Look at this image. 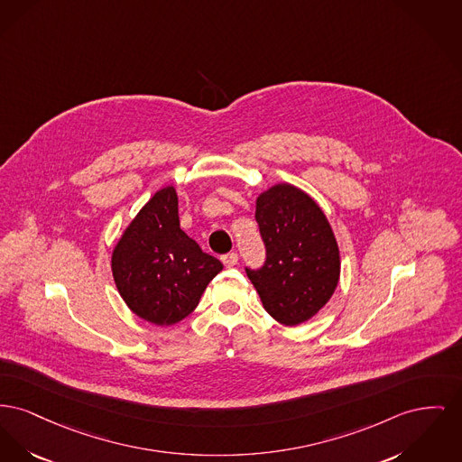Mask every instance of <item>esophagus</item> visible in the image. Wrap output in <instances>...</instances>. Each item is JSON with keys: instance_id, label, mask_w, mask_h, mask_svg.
Masks as SVG:
<instances>
[{"instance_id": "obj_1", "label": "esophagus", "mask_w": 462, "mask_h": 462, "mask_svg": "<svg viewBox=\"0 0 462 462\" xmlns=\"http://www.w3.org/2000/svg\"><path fill=\"white\" fill-rule=\"evenodd\" d=\"M221 262L225 267H234V265H237L239 256H237V253H226L221 256Z\"/></svg>"}]
</instances>
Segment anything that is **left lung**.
<instances>
[{
    "instance_id": "1",
    "label": "left lung",
    "mask_w": 462,
    "mask_h": 462,
    "mask_svg": "<svg viewBox=\"0 0 462 462\" xmlns=\"http://www.w3.org/2000/svg\"><path fill=\"white\" fill-rule=\"evenodd\" d=\"M265 245L260 269L245 267L265 310L281 325L310 319L333 295L340 256L321 208L291 185H275L256 200Z\"/></svg>"
}]
</instances>
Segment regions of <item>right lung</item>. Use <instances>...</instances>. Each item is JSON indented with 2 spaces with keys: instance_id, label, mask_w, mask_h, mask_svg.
<instances>
[{
  "instance_id": "obj_1",
  "label": "right lung",
  "mask_w": 462,
  "mask_h": 462,
  "mask_svg": "<svg viewBox=\"0 0 462 462\" xmlns=\"http://www.w3.org/2000/svg\"><path fill=\"white\" fill-rule=\"evenodd\" d=\"M221 269L217 258L180 228L172 187L146 202L111 256L122 299L141 319L159 326L176 325L191 314Z\"/></svg>"
}]
</instances>
